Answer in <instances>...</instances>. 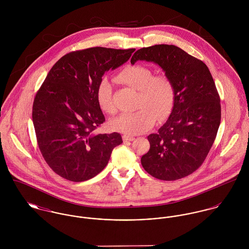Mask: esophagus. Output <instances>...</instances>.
Wrapping results in <instances>:
<instances>
[{"instance_id": "1", "label": "esophagus", "mask_w": 249, "mask_h": 249, "mask_svg": "<svg viewBox=\"0 0 249 249\" xmlns=\"http://www.w3.org/2000/svg\"><path fill=\"white\" fill-rule=\"evenodd\" d=\"M135 138L133 136H129V135H124L123 136V140L124 142H127V141H133Z\"/></svg>"}]
</instances>
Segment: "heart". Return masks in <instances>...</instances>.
Masks as SVG:
<instances>
[{"label":"heart","mask_w":249,"mask_h":249,"mask_svg":"<svg viewBox=\"0 0 249 249\" xmlns=\"http://www.w3.org/2000/svg\"><path fill=\"white\" fill-rule=\"evenodd\" d=\"M116 79L138 90L137 110L125 112L110 122L113 130L127 135L141 134L152 127L156 116L166 118L172 111L176 101V90L172 79L163 72L153 73L142 64L127 65L117 74ZM96 98L101 109L113 114L116 111L112 100V85L103 78L97 87Z\"/></svg>","instance_id":"heart-1"}]
</instances>
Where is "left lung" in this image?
Wrapping results in <instances>:
<instances>
[{"label": "left lung", "mask_w": 249, "mask_h": 249, "mask_svg": "<svg viewBox=\"0 0 249 249\" xmlns=\"http://www.w3.org/2000/svg\"><path fill=\"white\" fill-rule=\"evenodd\" d=\"M138 60L158 64L176 90L168 121L147 136L150 147L141 158L142 168L166 181L188 177L204 162L220 124V99L212 74L204 62L175 45L142 48L130 62Z\"/></svg>", "instance_id": "left-lung-1"}]
</instances>
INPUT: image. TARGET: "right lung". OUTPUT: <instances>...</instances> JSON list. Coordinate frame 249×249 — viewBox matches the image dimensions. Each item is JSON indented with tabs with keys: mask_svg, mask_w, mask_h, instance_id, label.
I'll use <instances>...</instances> for the list:
<instances>
[{
	"mask_svg": "<svg viewBox=\"0 0 249 249\" xmlns=\"http://www.w3.org/2000/svg\"><path fill=\"white\" fill-rule=\"evenodd\" d=\"M134 51L95 47L71 52L47 74L34 101L33 122L39 149L56 175L72 182L91 179L123 142L120 133H95L106 122L96 91L105 72L123 65Z\"/></svg>",
	"mask_w": 249,
	"mask_h": 249,
	"instance_id": "add662e5",
	"label": "right lung"
}]
</instances>
